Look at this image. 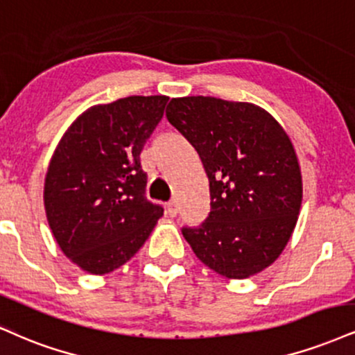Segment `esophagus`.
<instances>
[{"mask_svg":"<svg viewBox=\"0 0 355 355\" xmlns=\"http://www.w3.org/2000/svg\"><path fill=\"white\" fill-rule=\"evenodd\" d=\"M177 213H178V207H177V203H175V202H170L168 205H166V215H168L170 218H175V216H177Z\"/></svg>","mask_w":355,"mask_h":355,"instance_id":"1","label":"esophagus"}]
</instances>
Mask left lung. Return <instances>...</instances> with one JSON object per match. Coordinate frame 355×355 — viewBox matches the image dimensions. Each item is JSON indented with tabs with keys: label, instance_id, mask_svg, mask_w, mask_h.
Segmentation results:
<instances>
[{
	"label": "left lung",
	"instance_id": "left-lung-1",
	"mask_svg": "<svg viewBox=\"0 0 355 355\" xmlns=\"http://www.w3.org/2000/svg\"><path fill=\"white\" fill-rule=\"evenodd\" d=\"M166 119L202 159L211 208L182 233L196 258L228 279L258 275L279 258L296 228L302 175L294 145L259 105L177 97Z\"/></svg>",
	"mask_w": 355,
	"mask_h": 355
}]
</instances>
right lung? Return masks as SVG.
Here are the masks:
<instances>
[{
    "mask_svg": "<svg viewBox=\"0 0 355 355\" xmlns=\"http://www.w3.org/2000/svg\"><path fill=\"white\" fill-rule=\"evenodd\" d=\"M166 96H130L84 110L64 132L44 178V210L62 253L89 275L125 264L164 208L144 196L140 152Z\"/></svg>",
    "mask_w": 355,
    "mask_h": 355,
    "instance_id": "1",
    "label": "right lung"
}]
</instances>
